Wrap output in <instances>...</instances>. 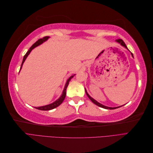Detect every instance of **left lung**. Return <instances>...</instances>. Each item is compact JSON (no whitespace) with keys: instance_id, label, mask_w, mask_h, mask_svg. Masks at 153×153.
Returning a JSON list of instances; mask_svg holds the SVG:
<instances>
[{"instance_id":"left-lung-1","label":"left lung","mask_w":153,"mask_h":153,"mask_svg":"<svg viewBox=\"0 0 153 153\" xmlns=\"http://www.w3.org/2000/svg\"><path fill=\"white\" fill-rule=\"evenodd\" d=\"M117 41V43H120L121 44V45H122V46H123L124 47H125L126 48H127L128 49V48H127V47H126V45H125V43H124V41L122 40V39H117V40H115ZM131 55H132V57H133V53H131ZM85 92H86V94H87V96L89 97V98L92 101V102H93L95 105H98V106H100V107H101V108H105V109H110V110H113V109H115V108H119V107H121V106H118V107H108V106H105V105H102V104H101V103H98V101H96L94 99H93L92 98H91V97L89 95V94L87 93V91H86V89H85Z\"/></svg>"}]
</instances>
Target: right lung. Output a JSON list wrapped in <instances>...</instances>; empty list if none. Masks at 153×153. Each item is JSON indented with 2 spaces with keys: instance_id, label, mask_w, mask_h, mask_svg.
<instances>
[{
  "instance_id": "obj_1",
  "label": "right lung",
  "mask_w": 153,
  "mask_h": 153,
  "mask_svg": "<svg viewBox=\"0 0 153 153\" xmlns=\"http://www.w3.org/2000/svg\"><path fill=\"white\" fill-rule=\"evenodd\" d=\"M48 38H49L48 36L43 37V38L38 39V41H36V42L35 43H34L33 45H32V47L29 48V50L28 51H27V53H25V55H24V59H23V61H22V65H21V67H20V71L21 70L23 64H24V61H25V59H26V58L27 57V56H28V55H29V53H30L32 50L34 49L35 47H38V46L40 45L41 44H42L43 42H45V41H47ZM74 75H73L69 77V78H68V80H67V82H66V83L65 87H64V90H63L62 94L61 96L60 97V98H59L58 100H57L56 101H54L53 103H51V104H50V105H45V106H39V107H36V109H38V110H52V109H53V108H55L57 107V106H59L60 105H61V104L63 102L64 100L65 99V97H66V89H67L68 85V84H69V82H70L71 79L74 76Z\"/></svg>"
}]
</instances>
